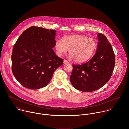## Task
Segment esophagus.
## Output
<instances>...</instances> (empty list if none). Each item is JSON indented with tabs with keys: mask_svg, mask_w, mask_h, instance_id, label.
<instances>
[{
	"mask_svg": "<svg viewBox=\"0 0 129 129\" xmlns=\"http://www.w3.org/2000/svg\"><path fill=\"white\" fill-rule=\"evenodd\" d=\"M63 63H64V64H68V63H69L70 62H69L68 60H67L64 59V61H63Z\"/></svg>",
	"mask_w": 129,
	"mask_h": 129,
	"instance_id": "obj_1",
	"label": "esophagus"
}]
</instances>
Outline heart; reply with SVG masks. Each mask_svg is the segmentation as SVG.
<instances>
[{
    "mask_svg": "<svg viewBox=\"0 0 129 129\" xmlns=\"http://www.w3.org/2000/svg\"><path fill=\"white\" fill-rule=\"evenodd\" d=\"M57 55L61 56L69 50L70 58L77 63L87 61L95 54L97 42L93 38L80 34L67 35L57 40L55 45Z\"/></svg>",
    "mask_w": 129,
    "mask_h": 129,
    "instance_id": "1",
    "label": "heart"
}]
</instances>
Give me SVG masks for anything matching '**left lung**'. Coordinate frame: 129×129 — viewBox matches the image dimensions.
<instances>
[{
  "label": "left lung",
  "mask_w": 129,
  "mask_h": 129,
  "mask_svg": "<svg viewBox=\"0 0 129 129\" xmlns=\"http://www.w3.org/2000/svg\"><path fill=\"white\" fill-rule=\"evenodd\" d=\"M96 52L92 58L81 65H73L70 81L75 89L92 92L104 86L110 79L115 63V56L110 43L104 35L97 34Z\"/></svg>",
  "instance_id": "left-lung-1"
}]
</instances>
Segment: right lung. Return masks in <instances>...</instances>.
Wrapping results in <instances>:
<instances>
[{
	"mask_svg": "<svg viewBox=\"0 0 129 129\" xmlns=\"http://www.w3.org/2000/svg\"><path fill=\"white\" fill-rule=\"evenodd\" d=\"M55 31L32 26L24 31L14 44L12 71L24 87L38 89L48 85L63 60L55 55Z\"/></svg>",
	"mask_w": 129,
	"mask_h": 129,
	"instance_id": "obj_1",
	"label": "right lung"
}]
</instances>
